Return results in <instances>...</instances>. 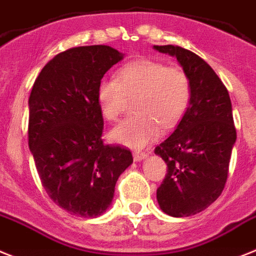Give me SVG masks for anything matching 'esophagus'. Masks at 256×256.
<instances>
[{"mask_svg": "<svg viewBox=\"0 0 256 256\" xmlns=\"http://www.w3.org/2000/svg\"><path fill=\"white\" fill-rule=\"evenodd\" d=\"M146 156H148V154L144 152H133V159L136 162H141L142 159H145Z\"/></svg>", "mask_w": 256, "mask_h": 256, "instance_id": "obj_1", "label": "esophagus"}]
</instances>
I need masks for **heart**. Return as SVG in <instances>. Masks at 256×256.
Returning a JSON list of instances; mask_svg holds the SVG:
<instances>
[{
	"label": "heart",
	"instance_id": "b5f03b06",
	"mask_svg": "<svg viewBox=\"0 0 256 256\" xmlns=\"http://www.w3.org/2000/svg\"><path fill=\"white\" fill-rule=\"evenodd\" d=\"M190 78L185 70L163 62L140 60L118 71L116 78H104L97 88L102 116L115 122L134 101V114L110 133L116 142L141 149L158 136L159 126L171 130L182 119L192 102Z\"/></svg>",
	"mask_w": 256,
	"mask_h": 256
}]
</instances>
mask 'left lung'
<instances>
[{
  "instance_id": "left-lung-1",
  "label": "left lung",
  "mask_w": 256,
  "mask_h": 256,
  "mask_svg": "<svg viewBox=\"0 0 256 256\" xmlns=\"http://www.w3.org/2000/svg\"><path fill=\"white\" fill-rule=\"evenodd\" d=\"M154 49L178 58L193 90L180 123L154 150L167 163L156 200L168 215L192 216L215 202L226 186L237 138L232 104L226 85L200 56L176 45Z\"/></svg>"
}]
</instances>
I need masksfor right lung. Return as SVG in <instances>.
<instances>
[{
  "mask_svg": "<svg viewBox=\"0 0 256 256\" xmlns=\"http://www.w3.org/2000/svg\"><path fill=\"white\" fill-rule=\"evenodd\" d=\"M122 60L107 45L72 48L45 64L30 92L28 145L36 170L48 196L71 215H102L133 162L130 149L104 144L97 102L98 84Z\"/></svg>",
  "mask_w": 256,
  "mask_h": 256,
  "instance_id": "1",
  "label": "right lung"
}]
</instances>
